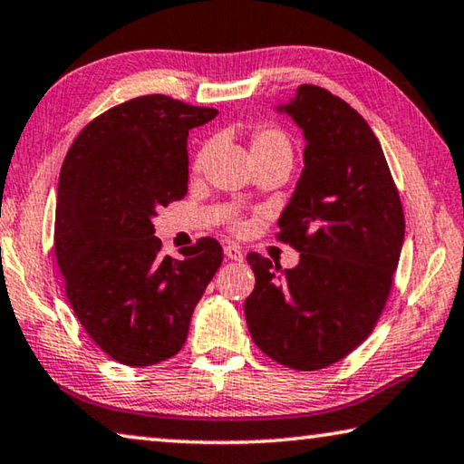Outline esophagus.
Masks as SVG:
<instances>
[{
    "label": "esophagus",
    "mask_w": 464,
    "mask_h": 464,
    "mask_svg": "<svg viewBox=\"0 0 464 464\" xmlns=\"http://www.w3.org/2000/svg\"><path fill=\"white\" fill-rule=\"evenodd\" d=\"M225 256L229 260H233V262H244V258H246L244 249H241L239 246H235V244L225 246Z\"/></svg>",
    "instance_id": "obj_1"
}]
</instances>
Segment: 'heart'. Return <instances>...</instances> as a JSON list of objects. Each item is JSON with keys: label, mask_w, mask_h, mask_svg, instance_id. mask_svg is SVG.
I'll list each match as a JSON object with an SVG mask.
<instances>
[{"label": "heart", "mask_w": 464, "mask_h": 464, "mask_svg": "<svg viewBox=\"0 0 464 464\" xmlns=\"http://www.w3.org/2000/svg\"><path fill=\"white\" fill-rule=\"evenodd\" d=\"M249 152H252V159L270 157V154H281V152L291 154V146H289V140H286V136L281 130L262 128L258 131H254L252 142H249ZM204 159H206V150H202L200 157H198V167L204 163Z\"/></svg>", "instance_id": "obj_1"}]
</instances>
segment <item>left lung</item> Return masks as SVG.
Segmentation results:
<instances>
[{"label":"left lung","instance_id":"left-lung-1","mask_svg":"<svg viewBox=\"0 0 464 464\" xmlns=\"http://www.w3.org/2000/svg\"><path fill=\"white\" fill-rule=\"evenodd\" d=\"M305 142L304 169L278 218L299 249L295 268L252 252L244 312L262 353L314 372L362 344L384 310L404 241V217L376 134L355 109L304 84L275 107Z\"/></svg>","mask_w":464,"mask_h":464}]
</instances>
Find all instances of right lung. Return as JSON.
Instances as JSON below:
<instances>
[{
    "instance_id": "add662e5",
    "label": "right lung",
    "mask_w": 464,
    "mask_h": 464,
    "mask_svg": "<svg viewBox=\"0 0 464 464\" xmlns=\"http://www.w3.org/2000/svg\"><path fill=\"white\" fill-rule=\"evenodd\" d=\"M218 115L146 94L92 120L65 154L57 186L55 256L70 305L115 362L146 367L173 357L194 307L223 262L204 237L160 254L152 220L188 192V134Z\"/></svg>"
}]
</instances>
